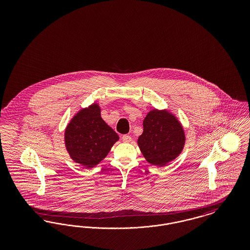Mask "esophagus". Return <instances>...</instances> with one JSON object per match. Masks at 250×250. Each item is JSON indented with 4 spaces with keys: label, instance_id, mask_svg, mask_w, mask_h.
Here are the masks:
<instances>
[{
    "label": "esophagus",
    "instance_id": "esophagus-1",
    "mask_svg": "<svg viewBox=\"0 0 250 250\" xmlns=\"http://www.w3.org/2000/svg\"><path fill=\"white\" fill-rule=\"evenodd\" d=\"M122 140H123V142H124V143H130L131 141H132V139H131V137L129 135H123Z\"/></svg>",
    "mask_w": 250,
    "mask_h": 250
}]
</instances>
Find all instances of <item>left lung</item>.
Here are the masks:
<instances>
[{
    "mask_svg": "<svg viewBox=\"0 0 250 250\" xmlns=\"http://www.w3.org/2000/svg\"><path fill=\"white\" fill-rule=\"evenodd\" d=\"M186 143L184 127L167 109H151L143 120V134L138 145L152 165L166 166L182 153Z\"/></svg>",
    "mask_w": 250,
    "mask_h": 250,
    "instance_id": "8db88e82",
    "label": "left lung"
}]
</instances>
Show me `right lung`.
<instances>
[{"mask_svg":"<svg viewBox=\"0 0 250 250\" xmlns=\"http://www.w3.org/2000/svg\"><path fill=\"white\" fill-rule=\"evenodd\" d=\"M118 141V134L102 119L97 103L80 109L64 130L67 153L72 160L87 168L98 165Z\"/></svg>","mask_w":250,"mask_h":250,"instance_id":"add662e5","label":"right lung"}]
</instances>
